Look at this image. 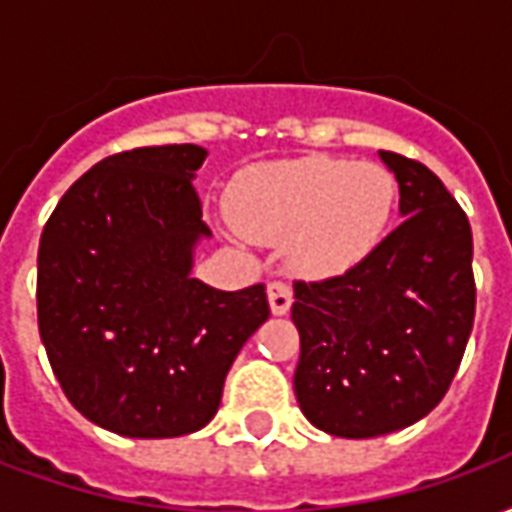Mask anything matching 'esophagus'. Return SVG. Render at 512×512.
<instances>
[{
	"instance_id": "34e87169",
	"label": "esophagus",
	"mask_w": 512,
	"mask_h": 512,
	"mask_svg": "<svg viewBox=\"0 0 512 512\" xmlns=\"http://www.w3.org/2000/svg\"><path fill=\"white\" fill-rule=\"evenodd\" d=\"M268 304H271V312L274 315H285L290 310V304H293V290H290L288 282H279L274 279L271 285H268Z\"/></svg>"
}]
</instances>
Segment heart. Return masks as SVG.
<instances>
[{
	"label": "heart",
	"instance_id": "obj_1",
	"mask_svg": "<svg viewBox=\"0 0 512 512\" xmlns=\"http://www.w3.org/2000/svg\"><path fill=\"white\" fill-rule=\"evenodd\" d=\"M397 180L381 164L310 156L249 169L230 191V222L252 241H288L301 274H340L384 238Z\"/></svg>",
	"mask_w": 512,
	"mask_h": 512
}]
</instances>
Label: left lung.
Listing matches in <instances>:
<instances>
[{
  "label": "left lung",
  "instance_id": "obj_1",
  "mask_svg": "<svg viewBox=\"0 0 512 512\" xmlns=\"http://www.w3.org/2000/svg\"><path fill=\"white\" fill-rule=\"evenodd\" d=\"M403 224L345 274L293 285L304 417L373 439L430 414L458 373L474 323L472 227L433 172L381 150Z\"/></svg>",
  "mask_w": 512,
  "mask_h": 512
}]
</instances>
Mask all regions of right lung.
Returning <instances> with one entry per match:
<instances>
[{"label": "right lung", "instance_id": "obj_1", "mask_svg": "<svg viewBox=\"0 0 512 512\" xmlns=\"http://www.w3.org/2000/svg\"><path fill=\"white\" fill-rule=\"evenodd\" d=\"M200 145L136 147L62 194L38 249V329L73 408L131 439L205 428L227 370L268 321L263 285L191 277L211 230L191 186Z\"/></svg>", "mask_w": 512, "mask_h": 512}]
</instances>
